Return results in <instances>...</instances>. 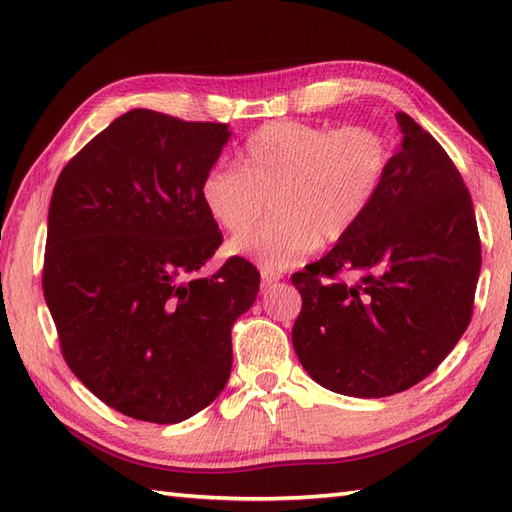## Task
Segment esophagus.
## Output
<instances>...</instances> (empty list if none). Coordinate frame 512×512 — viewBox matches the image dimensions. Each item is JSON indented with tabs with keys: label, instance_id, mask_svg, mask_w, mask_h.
Returning <instances> with one entry per match:
<instances>
[{
	"label": "esophagus",
	"instance_id": "esophagus-1",
	"mask_svg": "<svg viewBox=\"0 0 512 512\" xmlns=\"http://www.w3.org/2000/svg\"><path fill=\"white\" fill-rule=\"evenodd\" d=\"M279 279H281V275H277V273H270V270L262 268V286H264V288H270L273 284H277Z\"/></svg>",
	"mask_w": 512,
	"mask_h": 512
}]
</instances>
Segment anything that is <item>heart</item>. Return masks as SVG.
<instances>
[{
    "label": "heart",
    "instance_id": "obj_1",
    "mask_svg": "<svg viewBox=\"0 0 512 512\" xmlns=\"http://www.w3.org/2000/svg\"><path fill=\"white\" fill-rule=\"evenodd\" d=\"M387 162L389 145L374 127L275 121L246 138L239 167L204 173L200 200L222 231L238 235L261 219L270 199L276 220L235 237L231 250L281 273L317 242L334 244L354 231L376 200Z\"/></svg>",
    "mask_w": 512,
    "mask_h": 512
}]
</instances>
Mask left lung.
Listing matches in <instances>:
<instances>
[{
    "mask_svg": "<svg viewBox=\"0 0 512 512\" xmlns=\"http://www.w3.org/2000/svg\"><path fill=\"white\" fill-rule=\"evenodd\" d=\"M374 204L328 255L292 275V345L325 389L385 398L418 385L469 328L482 268L471 195L407 114Z\"/></svg>",
    "mask_w": 512,
    "mask_h": 512,
    "instance_id": "left-lung-1",
    "label": "left lung"
}]
</instances>
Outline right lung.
Here are the masks:
<instances>
[{"mask_svg":"<svg viewBox=\"0 0 512 512\" xmlns=\"http://www.w3.org/2000/svg\"><path fill=\"white\" fill-rule=\"evenodd\" d=\"M228 138L224 123L132 110L54 184L43 297L74 376L129 418L187 420L231 376V328L259 273L231 257L191 277L222 244L200 182Z\"/></svg>","mask_w":512,"mask_h":512,"instance_id":"1","label":"right lung"}]
</instances>
